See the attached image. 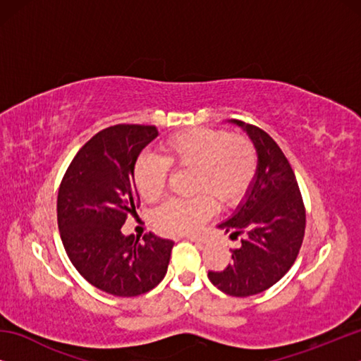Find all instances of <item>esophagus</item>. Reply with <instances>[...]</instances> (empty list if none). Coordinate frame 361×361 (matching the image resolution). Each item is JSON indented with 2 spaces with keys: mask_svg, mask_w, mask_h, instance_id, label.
<instances>
[{
  "mask_svg": "<svg viewBox=\"0 0 361 361\" xmlns=\"http://www.w3.org/2000/svg\"><path fill=\"white\" fill-rule=\"evenodd\" d=\"M188 239L191 240V242H195V243H204L205 242L204 239H200V237H197V235H189Z\"/></svg>",
  "mask_w": 361,
  "mask_h": 361,
  "instance_id": "34e87169",
  "label": "esophagus"
}]
</instances>
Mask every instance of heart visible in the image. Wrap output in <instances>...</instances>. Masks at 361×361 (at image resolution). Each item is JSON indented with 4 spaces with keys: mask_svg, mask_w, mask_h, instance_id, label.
Segmentation results:
<instances>
[{
    "mask_svg": "<svg viewBox=\"0 0 361 361\" xmlns=\"http://www.w3.org/2000/svg\"><path fill=\"white\" fill-rule=\"evenodd\" d=\"M256 149L245 137L195 127L175 133L161 145V157L142 154L133 166V185L140 197L154 202L166 188L169 167L194 170L192 191L207 192L218 205L239 204L256 175ZM213 212L206 194L192 199H170L152 215L156 228L166 234H188Z\"/></svg>",
    "mask_w": 361,
    "mask_h": 361,
    "instance_id": "b5f03b06",
    "label": "heart"
}]
</instances>
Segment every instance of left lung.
I'll return each instance as SVG.
<instances>
[{"label":"left lung","instance_id":"obj_1","mask_svg":"<svg viewBox=\"0 0 361 361\" xmlns=\"http://www.w3.org/2000/svg\"><path fill=\"white\" fill-rule=\"evenodd\" d=\"M247 132L258 154V166L245 199L232 216L218 224L231 239L242 235L231 250L224 271H210V282L229 296L245 298L276 285L302 245L305 210L296 176L279 145L259 127L231 119Z\"/></svg>","mask_w":361,"mask_h":361}]
</instances>
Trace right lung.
I'll use <instances>...</instances> for the list:
<instances>
[{
  "instance_id": "add662e5",
  "label": "right lung",
  "mask_w": 361,
  "mask_h": 361,
  "mask_svg": "<svg viewBox=\"0 0 361 361\" xmlns=\"http://www.w3.org/2000/svg\"><path fill=\"white\" fill-rule=\"evenodd\" d=\"M157 135L154 126L103 129L78 151L59 189L57 221L66 255L89 283L114 296L143 295L167 274L172 240L149 234L140 242L121 232L140 207L133 166Z\"/></svg>"
}]
</instances>
